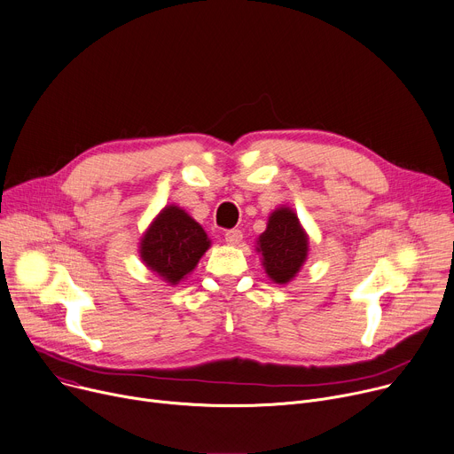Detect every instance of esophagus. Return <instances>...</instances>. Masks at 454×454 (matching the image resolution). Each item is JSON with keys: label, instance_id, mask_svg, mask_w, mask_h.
<instances>
[{"label": "esophagus", "instance_id": "obj_1", "mask_svg": "<svg viewBox=\"0 0 454 454\" xmlns=\"http://www.w3.org/2000/svg\"><path fill=\"white\" fill-rule=\"evenodd\" d=\"M241 239H243V234L238 229H232V231L225 232V241L229 243V246H239Z\"/></svg>", "mask_w": 454, "mask_h": 454}]
</instances>
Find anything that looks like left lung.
Here are the masks:
<instances>
[{"label":"left lung","mask_w":454,"mask_h":454,"mask_svg":"<svg viewBox=\"0 0 454 454\" xmlns=\"http://www.w3.org/2000/svg\"><path fill=\"white\" fill-rule=\"evenodd\" d=\"M265 274L278 286L293 282L309 256V234L289 205L274 208L256 239Z\"/></svg>","instance_id":"1"}]
</instances>
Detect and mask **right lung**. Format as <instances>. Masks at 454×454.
I'll list each match as a JSON object with an SVG mask.
<instances>
[{
	"instance_id": "right-lung-1",
	"label": "right lung",
	"mask_w": 454,
	"mask_h": 454,
	"mask_svg": "<svg viewBox=\"0 0 454 454\" xmlns=\"http://www.w3.org/2000/svg\"><path fill=\"white\" fill-rule=\"evenodd\" d=\"M211 247L203 227L178 205H165L139 238V258L163 282L178 286Z\"/></svg>"
}]
</instances>
